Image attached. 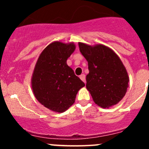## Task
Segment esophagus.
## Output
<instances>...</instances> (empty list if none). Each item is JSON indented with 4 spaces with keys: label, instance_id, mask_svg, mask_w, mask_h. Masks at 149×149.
Returning <instances> with one entry per match:
<instances>
[{
    "label": "esophagus",
    "instance_id": "obj_1",
    "mask_svg": "<svg viewBox=\"0 0 149 149\" xmlns=\"http://www.w3.org/2000/svg\"><path fill=\"white\" fill-rule=\"evenodd\" d=\"M80 78H81V80L82 81H84V83H86V77H85V74H81V75H80Z\"/></svg>",
    "mask_w": 149,
    "mask_h": 149
}]
</instances>
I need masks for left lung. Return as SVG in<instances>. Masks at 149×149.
<instances>
[{
  "mask_svg": "<svg viewBox=\"0 0 149 149\" xmlns=\"http://www.w3.org/2000/svg\"><path fill=\"white\" fill-rule=\"evenodd\" d=\"M79 48L88 62L86 89L98 106L107 108L123 98L128 87V75L119 57L102 45L89 46L79 42Z\"/></svg>",
  "mask_w": 149,
  "mask_h": 149,
  "instance_id": "8db88e82",
  "label": "left lung"
}]
</instances>
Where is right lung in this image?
I'll return each mask as SVG.
<instances>
[{
    "label": "right lung",
    "mask_w": 149,
    "mask_h": 149,
    "mask_svg": "<svg viewBox=\"0 0 149 149\" xmlns=\"http://www.w3.org/2000/svg\"><path fill=\"white\" fill-rule=\"evenodd\" d=\"M75 49L73 43L54 42L42 52L32 77L36 99L49 110L63 113L74 104L78 90L85 86L67 65V59Z\"/></svg>",
    "instance_id": "1"
}]
</instances>
